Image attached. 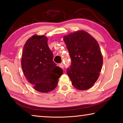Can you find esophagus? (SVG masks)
<instances>
[{"instance_id": "1", "label": "esophagus", "mask_w": 123, "mask_h": 123, "mask_svg": "<svg viewBox=\"0 0 123 123\" xmlns=\"http://www.w3.org/2000/svg\"><path fill=\"white\" fill-rule=\"evenodd\" d=\"M59 66L62 68V69H63V68H64V64H63V62H62V63L59 64Z\"/></svg>"}]
</instances>
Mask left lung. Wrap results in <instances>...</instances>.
Returning <instances> with one entry per match:
<instances>
[{"label":"left lung","instance_id":"8db88e82","mask_svg":"<svg viewBox=\"0 0 123 123\" xmlns=\"http://www.w3.org/2000/svg\"><path fill=\"white\" fill-rule=\"evenodd\" d=\"M71 64L67 69L74 87L80 90L90 88L98 79L103 59L96 39L84 31L64 37Z\"/></svg>","mask_w":123,"mask_h":123}]
</instances>
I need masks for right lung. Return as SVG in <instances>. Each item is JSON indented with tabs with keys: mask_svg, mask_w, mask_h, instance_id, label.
Here are the masks:
<instances>
[{
	"mask_svg": "<svg viewBox=\"0 0 123 123\" xmlns=\"http://www.w3.org/2000/svg\"><path fill=\"white\" fill-rule=\"evenodd\" d=\"M44 36H34L24 44L22 67L27 80L37 91L47 93L56 87L63 70L53 61V53Z\"/></svg>",
	"mask_w": 123,
	"mask_h": 123,
	"instance_id": "1",
	"label": "right lung"
}]
</instances>
